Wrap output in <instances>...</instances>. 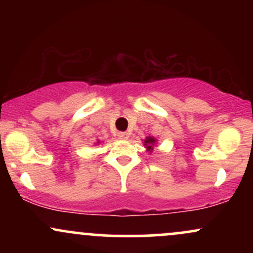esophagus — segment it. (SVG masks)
<instances>
[{"label": "esophagus", "mask_w": 253, "mask_h": 253, "mask_svg": "<svg viewBox=\"0 0 253 253\" xmlns=\"http://www.w3.org/2000/svg\"><path fill=\"white\" fill-rule=\"evenodd\" d=\"M118 136H119V139H123V140H127V139H128V133L127 132H119L118 133Z\"/></svg>", "instance_id": "1"}]
</instances>
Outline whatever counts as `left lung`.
Returning a JSON list of instances; mask_svg holds the SVG:
<instances>
[{
	"mask_svg": "<svg viewBox=\"0 0 253 253\" xmlns=\"http://www.w3.org/2000/svg\"><path fill=\"white\" fill-rule=\"evenodd\" d=\"M156 144H157V140L153 138V136H146V139L144 140L145 147H146L147 151H150V152H152L153 147H155Z\"/></svg>",
	"mask_w": 253,
	"mask_h": 253,
	"instance_id": "left-lung-1",
	"label": "left lung"
}]
</instances>
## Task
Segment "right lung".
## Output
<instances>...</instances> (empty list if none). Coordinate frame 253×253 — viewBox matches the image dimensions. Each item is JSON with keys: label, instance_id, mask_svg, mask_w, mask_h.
Wrapping results in <instances>:
<instances>
[{"label": "right lung", "instance_id": "add662e5", "mask_svg": "<svg viewBox=\"0 0 253 253\" xmlns=\"http://www.w3.org/2000/svg\"><path fill=\"white\" fill-rule=\"evenodd\" d=\"M97 143H98V141H97ZM98 144H100V143H98Z\"/></svg>", "mask_w": 253, "mask_h": 253}]
</instances>
